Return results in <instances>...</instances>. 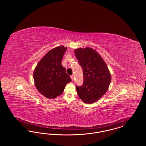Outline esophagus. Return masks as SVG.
<instances>
[{
	"instance_id": "obj_1",
	"label": "esophagus",
	"mask_w": 146,
	"mask_h": 146,
	"mask_svg": "<svg viewBox=\"0 0 146 146\" xmlns=\"http://www.w3.org/2000/svg\"><path fill=\"white\" fill-rule=\"evenodd\" d=\"M70 78L72 79V80H73V79H74V75H72L71 76H70Z\"/></svg>"
}]
</instances>
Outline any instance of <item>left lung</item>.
<instances>
[{
    "mask_svg": "<svg viewBox=\"0 0 146 146\" xmlns=\"http://www.w3.org/2000/svg\"><path fill=\"white\" fill-rule=\"evenodd\" d=\"M75 55L83 70L84 82L76 85L78 96L85 104L95 102L104 95L111 82L107 65L99 54L90 48L74 50Z\"/></svg>",
    "mask_w": 146,
    "mask_h": 146,
    "instance_id": "1",
    "label": "left lung"
}]
</instances>
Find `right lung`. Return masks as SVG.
<instances>
[{"label":"right lung","mask_w":146,"mask_h":146,"mask_svg":"<svg viewBox=\"0 0 146 146\" xmlns=\"http://www.w3.org/2000/svg\"><path fill=\"white\" fill-rule=\"evenodd\" d=\"M67 49L63 46L50 50L37 64L33 73L35 85L38 91L48 98L60 95L72 79L61 62Z\"/></svg>","instance_id":"add662e5"}]
</instances>
